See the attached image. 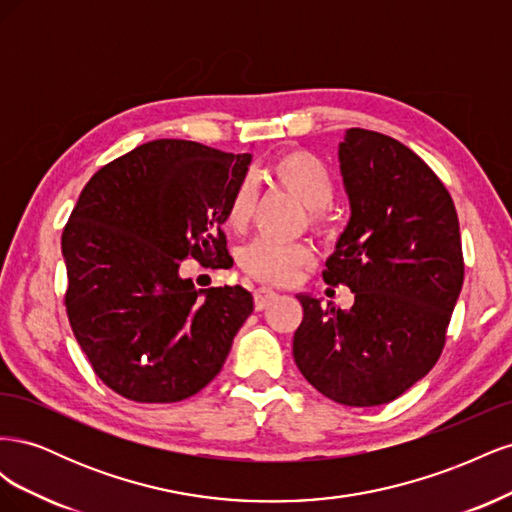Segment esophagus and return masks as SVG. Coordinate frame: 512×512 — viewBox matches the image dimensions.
Segmentation results:
<instances>
[{
  "instance_id": "obj_1",
  "label": "esophagus",
  "mask_w": 512,
  "mask_h": 512,
  "mask_svg": "<svg viewBox=\"0 0 512 512\" xmlns=\"http://www.w3.org/2000/svg\"><path fill=\"white\" fill-rule=\"evenodd\" d=\"M275 299H277V292H273L271 288L254 290V307L258 309V312H262V309L269 307Z\"/></svg>"
}]
</instances>
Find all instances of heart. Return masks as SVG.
<instances>
[{
    "instance_id": "heart-1",
    "label": "heart",
    "mask_w": 512,
    "mask_h": 512,
    "mask_svg": "<svg viewBox=\"0 0 512 512\" xmlns=\"http://www.w3.org/2000/svg\"><path fill=\"white\" fill-rule=\"evenodd\" d=\"M265 179L284 192L292 194L307 207L309 224L318 232L331 230L329 205L335 198V177L327 162L307 149H288L275 156L265 170ZM256 209V188L252 181H241L232 190L226 205V226L245 230ZM312 250L303 243H277L256 239L239 256L241 269L262 284L288 286L299 273L312 265Z\"/></svg>"
}]
</instances>
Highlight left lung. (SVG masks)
<instances>
[{
	"mask_svg": "<svg viewBox=\"0 0 512 512\" xmlns=\"http://www.w3.org/2000/svg\"><path fill=\"white\" fill-rule=\"evenodd\" d=\"M339 166L350 222L324 282L348 286V312L299 294L292 339L305 380L342 406H382L440 359L463 284L453 198L438 175L395 138L346 130Z\"/></svg>",
	"mask_w": 512,
	"mask_h": 512,
	"instance_id": "left-lung-1",
	"label": "left lung"
}]
</instances>
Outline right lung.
Listing matches in <instances>:
<instances>
[{"label": "right lung", "mask_w": 512, "mask_h": 512, "mask_svg": "<svg viewBox=\"0 0 512 512\" xmlns=\"http://www.w3.org/2000/svg\"><path fill=\"white\" fill-rule=\"evenodd\" d=\"M250 162V153L160 138L102 166L81 192L61 235L66 312L117 395L173 404L220 374L252 294L196 290L179 265L230 267L222 224Z\"/></svg>", "instance_id": "add662e5"}]
</instances>
